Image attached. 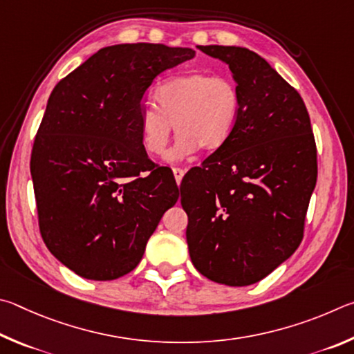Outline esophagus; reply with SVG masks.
<instances>
[{"label": "esophagus", "mask_w": 354, "mask_h": 354, "mask_svg": "<svg viewBox=\"0 0 354 354\" xmlns=\"http://www.w3.org/2000/svg\"><path fill=\"white\" fill-rule=\"evenodd\" d=\"M172 172H174V177H176V182L180 183L183 176H185V171L182 169V167H172Z\"/></svg>", "instance_id": "esophagus-1"}]
</instances>
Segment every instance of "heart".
Listing matches in <instances>:
<instances>
[{
    "instance_id": "1",
    "label": "heart",
    "mask_w": 354,
    "mask_h": 354,
    "mask_svg": "<svg viewBox=\"0 0 354 354\" xmlns=\"http://www.w3.org/2000/svg\"><path fill=\"white\" fill-rule=\"evenodd\" d=\"M157 107L145 105L138 116L142 149L152 157L165 152L172 126L178 133L167 155L178 161L202 147L214 152L236 129L243 99L234 80L207 73H183L167 77L153 90Z\"/></svg>"
}]
</instances>
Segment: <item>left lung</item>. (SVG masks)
Returning a JSON list of instances; mask_svg holds the SVG:
<instances>
[{
  "label": "left lung",
  "mask_w": 354,
  "mask_h": 354,
  "mask_svg": "<svg viewBox=\"0 0 354 354\" xmlns=\"http://www.w3.org/2000/svg\"><path fill=\"white\" fill-rule=\"evenodd\" d=\"M199 49L230 68L243 109L230 140L182 180L189 257L208 280L249 286L301 243L317 149L299 91L261 55L241 46Z\"/></svg>",
  "instance_id": "8db88e82"
}]
</instances>
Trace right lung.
<instances>
[{"label": "right lung", "mask_w": 354, "mask_h": 354, "mask_svg": "<svg viewBox=\"0 0 354 354\" xmlns=\"http://www.w3.org/2000/svg\"><path fill=\"white\" fill-rule=\"evenodd\" d=\"M194 54L158 43L107 46L54 86L30 176L41 238L74 274L96 281L129 274L176 205V178L147 157L138 116L153 79Z\"/></svg>", "instance_id": "1"}]
</instances>
